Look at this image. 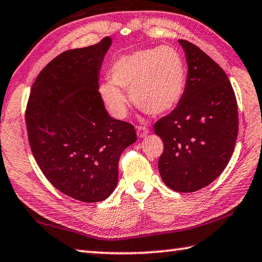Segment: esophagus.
<instances>
[{
	"label": "esophagus",
	"mask_w": 262,
	"mask_h": 262,
	"mask_svg": "<svg viewBox=\"0 0 262 262\" xmlns=\"http://www.w3.org/2000/svg\"><path fill=\"white\" fill-rule=\"evenodd\" d=\"M148 128L145 127L143 125H139L137 126V135H138V137H140V138H144V137H146L148 135Z\"/></svg>",
	"instance_id": "obj_1"
}]
</instances>
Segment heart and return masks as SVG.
<instances>
[{
	"instance_id": "obj_1",
	"label": "heart",
	"mask_w": 262,
	"mask_h": 262,
	"mask_svg": "<svg viewBox=\"0 0 262 262\" xmlns=\"http://www.w3.org/2000/svg\"><path fill=\"white\" fill-rule=\"evenodd\" d=\"M113 82L101 85V94L110 112L118 118L126 115L127 98L122 90L131 92L137 107L152 115L171 112L181 102L186 84V68L175 48L138 50L118 58L110 69Z\"/></svg>"
}]
</instances>
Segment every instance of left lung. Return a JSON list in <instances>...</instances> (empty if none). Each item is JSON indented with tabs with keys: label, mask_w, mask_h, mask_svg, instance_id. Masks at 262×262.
I'll return each instance as SVG.
<instances>
[{
	"label": "left lung",
	"mask_w": 262,
	"mask_h": 262,
	"mask_svg": "<svg viewBox=\"0 0 262 262\" xmlns=\"http://www.w3.org/2000/svg\"><path fill=\"white\" fill-rule=\"evenodd\" d=\"M178 41L189 67L184 95L154 131L163 141L162 181L185 193L209 185L227 167L238 135V108L222 68L195 45Z\"/></svg>",
	"instance_id": "8db88e82"
}]
</instances>
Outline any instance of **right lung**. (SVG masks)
<instances>
[{
	"mask_svg": "<svg viewBox=\"0 0 262 262\" xmlns=\"http://www.w3.org/2000/svg\"><path fill=\"white\" fill-rule=\"evenodd\" d=\"M112 39L67 50L36 77L25 121L32 154L46 178L82 203L107 199L117 185L119 157L137 140L131 123L110 117L99 73Z\"/></svg>",
	"mask_w": 262,
	"mask_h": 262,
	"instance_id": "right-lung-1",
	"label": "right lung"
}]
</instances>
